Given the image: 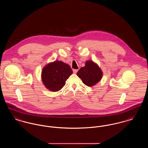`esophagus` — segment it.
<instances>
[{
    "mask_svg": "<svg viewBox=\"0 0 148 148\" xmlns=\"http://www.w3.org/2000/svg\"><path fill=\"white\" fill-rule=\"evenodd\" d=\"M73 73H74V74H76V73H77V71H78V69H73Z\"/></svg>",
    "mask_w": 148,
    "mask_h": 148,
    "instance_id": "obj_1",
    "label": "esophagus"
}]
</instances>
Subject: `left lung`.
Here are the masks:
<instances>
[{
	"mask_svg": "<svg viewBox=\"0 0 148 148\" xmlns=\"http://www.w3.org/2000/svg\"><path fill=\"white\" fill-rule=\"evenodd\" d=\"M77 75L83 83L88 86H92L101 79L103 72L97 64L91 60L86 62L84 67L81 68Z\"/></svg>",
	"mask_w": 148,
	"mask_h": 148,
	"instance_id": "left-lung-1",
	"label": "left lung"
}]
</instances>
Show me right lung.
<instances>
[{
    "label": "right lung",
    "instance_id": "obj_1",
    "mask_svg": "<svg viewBox=\"0 0 148 148\" xmlns=\"http://www.w3.org/2000/svg\"><path fill=\"white\" fill-rule=\"evenodd\" d=\"M73 73L71 66L62 61H54L42 69V79L45 86L52 92L60 90Z\"/></svg>",
    "mask_w": 148,
    "mask_h": 148
}]
</instances>
